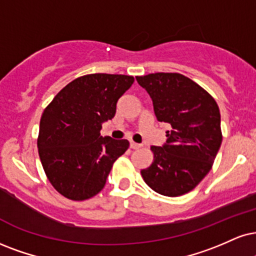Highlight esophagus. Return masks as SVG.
<instances>
[{
  "instance_id": "obj_1",
  "label": "esophagus",
  "mask_w": 256,
  "mask_h": 256,
  "mask_svg": "<svg viewBox=\"0 0 256 256\" xmlns=\"http://www.w3.org/2000/svg\"><path fill=\"white\" fill-rule=\"evenodd\" d=\"M141 146H142V144L134 142V141H130V148H133V150H138V148H141Z\"/></svg>"
}]
</instances>
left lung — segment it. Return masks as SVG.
Here are the masks:
<instances>
[{
	"instance_id": "obj_1",
	"label": "left lung",
	"mask_w": 256,
	"mask_h": 256,
	"mask_svg": "<svg viewBox=\"0 0 256 256\" xmlns=\"http://www.w3.org/2000/svg\"><path fill=\"white\" fill-rule=\"evenodd\" d=\"M150 96L158 121L167 123L166 144L152 146V165L141 170L152 190L167 197L185 194L203 180L222 144L220 114L214 97L180 74L136 77Z\"/></svg>"
}]
</instances>
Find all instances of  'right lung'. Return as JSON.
Listing matches in <instances>:
<instances>
[{"instance_id": "add662e5", "label": "right lung", "mask_w": 256, "mask_h": 256, "mask_svg": "<svg viewBox=\"0 0 256 256\" xmlns=\"http://www.w3.org/2000/svg\"><path fill=\"white\" fill-rule=\"evenodd\" d=\"M134 83L126 74H91L76 78L56 94L40 120L38 150L53 188L72 200L96 196L128 140L100 136L120 97Z\"/></svg>"}]
</instances>
